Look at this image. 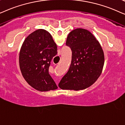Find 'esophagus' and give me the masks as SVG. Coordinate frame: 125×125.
Returning <instances> with one entry per match:
<instances>
[{"mask_svg": "<svg viewBox=\"0 0 125 125\" xmlns=\"http://www.w3.org/2000/svg\"><path fill=\"white\" fill-rule=\"evenodd\" d=\"M57 84H58V83H57Z\"/></svg>", "mask_w": 125, "mask_h": 125, "instance_id": "obj_1", "label": "esophagus"}]
</instances>
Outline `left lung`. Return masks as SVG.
Masks as SVG:
<instances>
[{
	"instance_id": "1",
	"label": "left lung",
	"mask_w": 125,
	"mask_h": 125,
	"mask_svg": "<svg viewBox=\"0 0 125 125\" xmlns=\"http://www.w3.org/2000/svg\"><path fill=\"white\" fill-rule=\"evenodd\" d=\"M66 45L72 51L71 63L58 86L75 91L87 89L97 81L104 68V56L100 43L87 30L76 29L68 35Z\"/></svg>"
}]
</instances>
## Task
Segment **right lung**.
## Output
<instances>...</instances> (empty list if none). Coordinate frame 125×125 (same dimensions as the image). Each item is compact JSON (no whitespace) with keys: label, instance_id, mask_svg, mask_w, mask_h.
I'll use <instances>...</instances> for the list:
<instances>
[{"label":"right lung","instance_id":"right-lung-1","mask_svg":"<svg viewBox=\"0 0 125 125\" xmlns=\"http://www.w3.org/2000/svg\"><path fill=\"white\" fill-rule=\"evenodd\" d=\"M57 54V46L44 29L31 33L24 39L19 52V67L27 82L36 90L58 89L49 73L50 62Z\"/></svg>","mask_w":125,"mask_h":125}]
</instances>
